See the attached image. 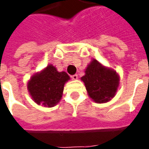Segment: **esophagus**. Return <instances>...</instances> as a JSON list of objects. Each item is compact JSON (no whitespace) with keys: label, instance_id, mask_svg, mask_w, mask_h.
<instances>
[{"label":"esophagus","instance_id":"esophagus-1","mask_svg":"<svg viewBox=\"0 0 149 149\" xmlns=\"http://www.w3.org/2000/svg\"><path fill=\"white\" fill-rule=\"evenodd\" d=\"M71 77H72V80H77L78 76H77V74H74V75H72Z\"/></svg>","mask_w":149,"mask_h":149}]
</instances>
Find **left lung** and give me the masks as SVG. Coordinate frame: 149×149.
Here are the masks:
<instances>
[{
  "instance_id": "left-lung-1",
  "label": "left lung",
  "mask_w": 149,
  "mask_h": 149,
  "mask_svg": "<svg viewBox=\"0 0 149 149\" xmlns=\"http://www.w3.org/2000/svg\"><path fill=\"white\" fill-rule=\"evenodd\" d=\"M90 98L97 103H104L114 97L119 86L118 74L93 60L81 77Z\"/></svg>"
}]
</instances>
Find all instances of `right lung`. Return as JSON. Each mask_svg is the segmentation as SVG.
I'll return each instance as SVG.
<instances>
[{
    "label": "right lung",
    "instance_id": "1",
    "mask_svg": "<svg viewBox=\"0 0 149 149\" xmlns=\"http://www.w3.org/2000/svg\"><path fill=\"white\" fill-rule=\"evenodd\" d=\"M69 79L65 72H58L49 65L32 77L28 82V90L37 104L51 108L61 100L65 82Z\"/></svg>",
    "mask_w": 149,
    "mask_h": 149
}]
</instances>
